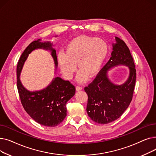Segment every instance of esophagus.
<instances>
[{
  "instance_id": "obj_1",
  "label": "esophagus",
  "mask_w": 156,
  "mask_h": 156,
  "mask_svg": "<svg viewBox=\"0 0 156 156\" xmlns=\"http://www.w3.org/2000/svg\"><path fill=\"white\" fill-rule=\"evenodd\" d=\"M81 89H82V87H80V86H76V91H80V90H81Z\"/></svg>"
}]
</instances>
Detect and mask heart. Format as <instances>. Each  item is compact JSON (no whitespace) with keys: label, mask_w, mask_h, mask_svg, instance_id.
Wrapping results in <instances>:
<instances>
[{"label":"heart","mask_w":156,"mask_h":156,"mask_svg":"<svg viewBox=\"0 0 156 156\" xmlns=\"http://www.w3.org/2000/svg\"><path fill=\"white\" fill-rule=\"evenodd\" d=\"M109 52V47L102 38L80 35L73 38L66 47V52L59 51L57 62L66 78L71 79L76 70H80L77 80L80 83L92 78L101 69Z\"/></svg>","instance_id":"b5f03b06"}]
</instances>
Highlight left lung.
Returning a JSON list of instances; mask_svg holds the SVG:
<instances>
[{
    "mask_svg": "<svg viewBox=\"0 0 156 156\" xmlns=\"http://www.w3.org/2000/svg\"><path fill=\"white\" fill-rule=\"evenodd\" d=\"M112 44L109 61L98 73L91 83L84 90L88 95L87 112L91 119L99 124H108L118 119L132 100L136 81V69L128 47L118 37ZM119 65L129 68L128 80L122 85H116L109 80L107 71Z\"/></svg>",
    "mask_w": 156,
    "mask_h": 156,
    "instance_id": "left-lung-1",
    "label": "left lung"
}]
</instances>
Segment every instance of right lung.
<instances>
[{
	"label": "right lung",
	"mask_w": 156,
	"mask_h": 156,
	"mask_svg": "<svg viewBox=\"0 0 156 156\" xmlns=\"http://www.w3.org/2000/svg\"><path fill=\"white\" fill-rule=\"evenodd\" d=\"M50 42L34 41L21 54L17 66V87L21 104L30 116L38 123L48 127H54L66 116L67 102L75 94V87L69 81L55 77L46 88L38 91L31 92L23 87L20 81V74L28 55L38 48L51 52L55 68L57 66L56 51Z\"/></svg>",
	"instance_id": "obj_1"
}]
</instances>
